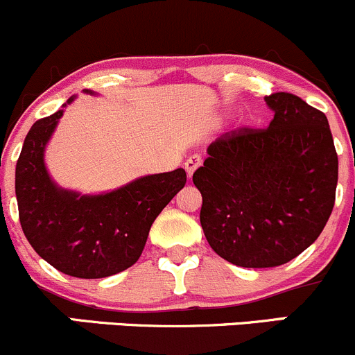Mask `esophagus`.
Instances as JSON below:
<instances>
[{
    "label": "esophagus",
    "instance_id": "obj_1",
    "mask_svg": "<svg viewBox=\"0 0 355 355\" xmlns=\"http://www.w3.org/2000/svg\"><path fill=\"white\" fill-rule=\"evenodd\" d=\"M200 163H202V156H200V155L189 156L187 162H185V171H187L189 177H192L193 171H196L197 168L200 166Z\"/></svg>",
    "mask_w": 355,
    "mask_h": 355
}]
</instances>
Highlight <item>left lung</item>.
Here are the masks:
<instances>
[{"label": "left lung", "mask_w": 355, "mask_h": 355, "mask_svg": "<svg viewBox=\"0 0 355 355\" xmlns=\"http://www.w3.org/2000/svg\"><path fill=\"white\" fill-rule=\"evenodd\" d=\"M266 102L274 110L268 128L223 134L192 177L209 245L238 267L296 259L335 204L338 158L327 115L293 93H272Z\"/></svg>", "instance_id": "1"}]
</instances>
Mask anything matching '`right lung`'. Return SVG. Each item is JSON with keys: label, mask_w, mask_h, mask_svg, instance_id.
<instances>
[{"label": "right lung", "mask_w": 355, "mask_h": 355, "mask_svg": "<svg viewBox=\"0 0 355 355\" xmlns=\"http://www.w3.org/2000/svg\"><path fill=\"white\" fill-rule=\"evenodd\" d=\"M62 112L37 121L25 137L15 171L20 225L32 248L59 272L109 277L137 262L153 221L184 189L187 173L177 168L148 175L100 196L59 189L44 165V151Z\"/></svg>", "instance_id": "1"}]
</instances>
